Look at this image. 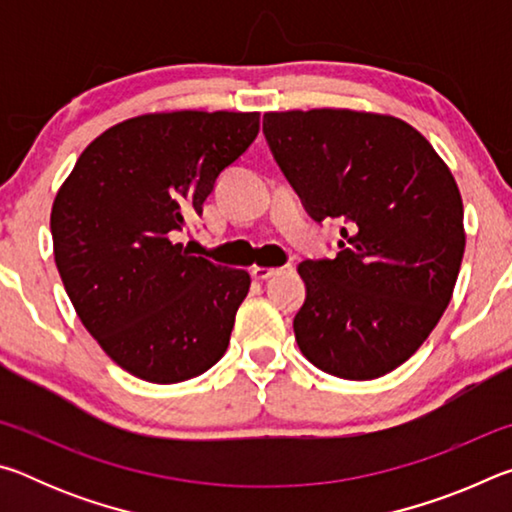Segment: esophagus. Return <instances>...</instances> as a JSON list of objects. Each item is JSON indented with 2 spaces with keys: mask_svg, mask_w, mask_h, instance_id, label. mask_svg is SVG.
<instances>
[{
  "mask_svg": "<svg viewBox=\"0 0 512 512\" xmlns=\"http://www.w3.org/2000/svg\"><path fill=\"white\" fill-rule=\"evenodd\" d=\"M287 271H291V266H253V277L255 280H271V277H275V275H280V273H287Z\"/></svg>",
  "mask_w": 512,
  "mask_h": 512,
  "instance_id": "obj_1",
  "label": "esophagus"
}]
</instances>
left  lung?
Listing matches in <instances>:
<instances>
[{
    "label": "left lung",
    "mask_w": 512,
    "mask_h": 512,
    "mask_svg": "<svg viewBox=\"0 0 512 512\" xmlns=\"http://www.w3.org/2000/svg\"><path fill=\"white\" fill-rule=\"evenodd\" d=\"M275 162L311 219H341L334 259H305L300 352L341 379H377L411 357L452 300L463 201L406 121L357 110L266 112Z\"/></svg>",
    "instance_id": "left-lung-1"
}]
</instances>
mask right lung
<instances>
[{"mask_svg": "<svg viewBox=\"0 0 512 512\" xmlns=\"http://www.w3.org/2000/svg\"><path fill=\"white\" fill-rule=\"evenodd\" d=\"M259 133V112H158L121 121L76 160L51 207L65 291L103 352L178 384L230 343L250 275L178 244L216 178Z\"/></svg>", "mask_w": 512, "mask_h": 512, "instance_id": "1", "label": "right lung"}]
</instances>
